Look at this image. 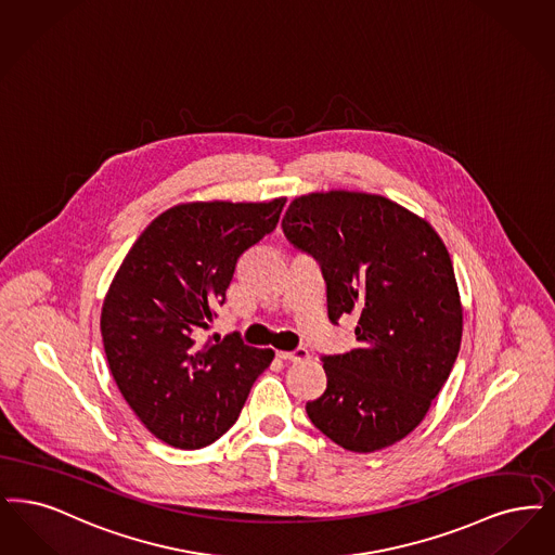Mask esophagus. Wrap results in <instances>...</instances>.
I'll use <instances>...</instances> for the list:
<instances>
[{
    "mask_svg": "<svg viewBox=\"0 0 555 555\" xmlns=\"http://www.w3.org/2000/svg\"><path fill=\"white\" fill-rule=\"evenodd\" d=\"M278 359L286 362L307 361V359H309V350H307V348H294V350H289V352L280 350V352H278Z\"/></svg>",
    "mask_w": 555,
    "mask_h": 555,
    "instance_id": "esophagus-1",
    "label": "esophagus"
}]
</instances>
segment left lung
Segmentation results:
<instances>
[{
  "label": "left lung",
  "mask_w": 555,
  "mask_h": 555,
  "mask_svg": "<svg viewBox=\"0 0 555 555\" xmlns=\"http://www.w3.org/2000/svg\"><path fill=\"white\" fill-rule=\"evenodd\" d=\"M282 230L319 263L330 321L359 319L357 348L321 357L327 387L307 414L344 450H384L416 429L459 357L448 248L425 219L379 194L298 196Z\"/></svg>",
  "instance_id": "8db88e82"
}]
</instances>
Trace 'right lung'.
Returning <instances> with one entry per match:
<instances>
[{"instance_id": "right-lung-1", "label": "right lung", "mask_w": 555, "mask_h": 555, "mask_svg": "<svg viewBox=\"0 0 555 555\" xmlns=\"http://www.w3.org/2000/svg\"><path fill=\"white\" fill-rule=\"evenodd\" d=\"M286 198L186 203L155 217L128 250L101 311L109 371L139 421L180 450L214 443L238 418L273 350L238 332L201 344L244 250L273 232Z\"/></svg>"}]
</instances>
